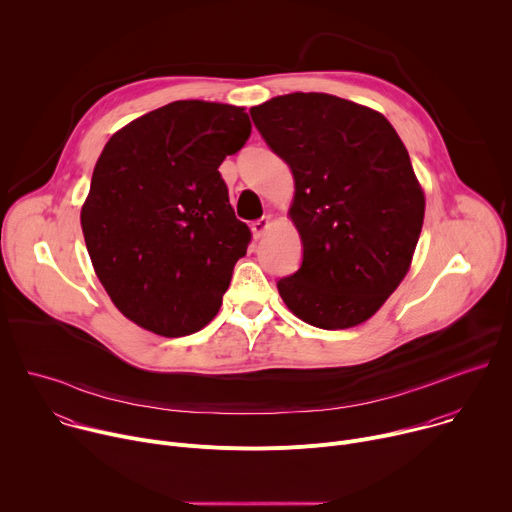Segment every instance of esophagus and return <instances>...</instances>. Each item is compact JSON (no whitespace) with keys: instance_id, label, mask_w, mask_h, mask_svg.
Instances as JSON below:
<instances>
[{"instance_id":"esophagus-1","label":"esophagus","mask_w":512,"mask_h":512,"mask_svg":"<svg viewBox=\"0 0 512 512\" xmlns=\"http://www.w3.org/2000/svg\"><path fill=\"white\" fill-rule=\"evenodd\" d=\"M269 218L267 216H261V218H257V221L251 225V231H253V237L255 239H259V237H263L265 235V231L269 229Z\"/></svg>"}]
</instances>
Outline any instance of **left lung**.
<instances>
[{"label": "left lung", "mask_w": 512, "mask_h": 512, "mask_svg": "<svg viewBox=\"0 0 512 512\" xmlns=\"http://www.w3.org/2000/svg\"><path fill=\"white\" fill-rule=\"evenodd\" d=\"M249 113L296 184L289 216L304 259L277 281L281 300L324 330L369 320L407 275L425 214L401 137L379 111L326 93Z\"/></svg>", "instance_id": "left-lung-1"}]
</instances>
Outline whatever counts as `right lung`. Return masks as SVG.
<instances>
[{
	"mask_svg": "<svg viewBox=\"0 0 512 512\" xmlns=\"http://www.w3.org/2000/svg\"><path fill=\"white\" fill-rule=\"evenodd\" d=\"M249 135L243 107L174 101L107 141L81 227L99 281L137 326L188 336L221 308L251 231L218 166Z\"/></svg>",
	"mask_w": 512,
	"mask_h": 512,
	"instance_id": "obj_1",
	"label": "right lung"
}]
</instances>
